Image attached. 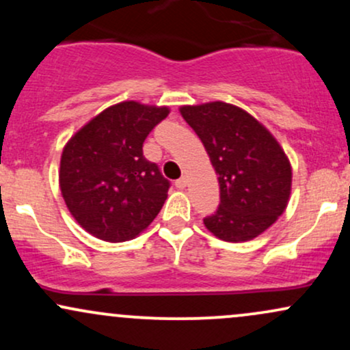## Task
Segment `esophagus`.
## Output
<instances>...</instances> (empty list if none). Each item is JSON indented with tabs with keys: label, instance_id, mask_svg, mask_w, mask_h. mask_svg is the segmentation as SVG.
Segmentation results:
<instances>
[{
	"label": "esophagus",
	"instance_id": "obj_1",
	"mask_svg": "<svg viewBox=\"0 0 350 350\" xmlns=\"http://www.w3.org/2000/svg\"><path fill=\"white\" fill-rule=\"evenodd\" d=\"M186 186H187V179L186 178H180V179L176 180V187H178V189H186Z\"/></svg>",
	"mask_w": 350,
	"mask_h": 350
}]
</instances>
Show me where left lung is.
I'll list each match as a JSON object with an SVG mask.
<instances>
[{
	"label": "left lung",
	"instance_id": "1",
	"mask_svg": "<svg viewBox=\"0 0 350 350\" xmlns=\"http://www.w3.org/2000/svg\"><path fill=\"white\" fill-rule=\"evenodd\" d=\"M179 111L219 176V208L204 226L234 243L263 234L290 200L293 172L283 148L258 120L230 103L184 105Z\"/></svg>",
	"mask_w": 350,
	"mask_h": 350
}]
</instances>
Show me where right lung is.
<instances>
[{
	"instance_id": "1",
	"label": "right lung",
	"mask_w": 350,
	"mask_h": 350,
	"mask_svg": "<svg viewBox=\"0 0 350 350\" xmlns=\"http://www.w3.org/2000/svg\"><path fill=\"white\" fill-rule=\"evenodd\" d=\"M167 107L128 100L105 108L67 142L59 186L69 212L88 234L105 242L135 239L154 220L170 180L143 156L150 131Z\"/></svg>"
}]
</instances>
